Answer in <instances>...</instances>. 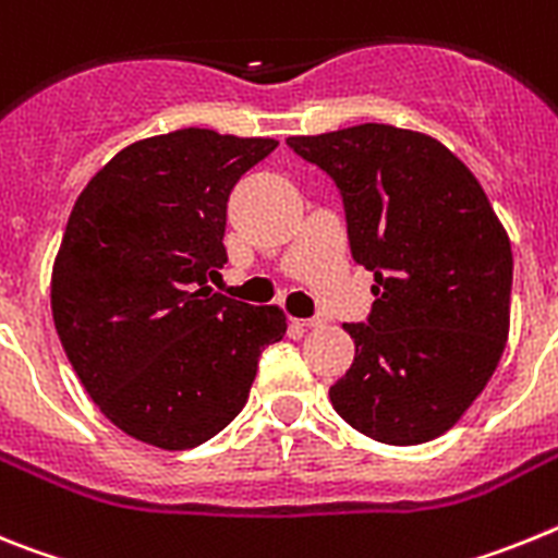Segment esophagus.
<instances>
[{
    "label": "esophagus",
    "mask_w": 558,
    "mask_h": 558,
    "mask_svg": "<svg viewBox=\"0 0 558 558\" xmlns=\"http://www.w3.org/2000/svg\"><path fill=\"white\" fill-rule=\"evenodd\" d=\"M323 323H326V319L319 317V314H317V317H306V319H300V326H306V328H319V326H323Z\"/></svg>",
    "instance_id": "34e87169"
}]
</instances>
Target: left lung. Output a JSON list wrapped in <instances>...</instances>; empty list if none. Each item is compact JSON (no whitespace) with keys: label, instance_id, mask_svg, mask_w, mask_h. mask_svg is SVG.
Returning a JSON list of instances; mask_svg holds the SVG:
<instances>
[{"label":"left lung","instance_id":"8db88e82","mask_svg":"<svg viewBox=\"0 0 558 558\" xmlns=\"http://www.w3.org/2000/svg\"><path fill=\"white\" fill-rule=\"evenodd\" d=\"M286 145L333 179L373 308L345 323L356 356L331 385L353 429L413 447L444 435L492 379L508 339L511 244L447 145L365 123Z\"/></svg>","mask_w":558,"mask_h":558}]
</instances>
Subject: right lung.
Wrapping results in <instances>:
<instances>
[{"mask_svg":"<svg viewBox=\"0 0 558 558\" xmlns=\"http://www.w3.org/2000/svg\"><path fill=\"white\" fill-rule=\"evenodd\" d=\"M275 140L182 129L109 159L77 196L52 266V319L77 379L125 435L193 449L250 399L278 306L207 280L227 264V202Z\"/></svg>","mask_w":558,"mask_h":558,"instance_id":"obj_1","label":"right lung"}]
</instances>
